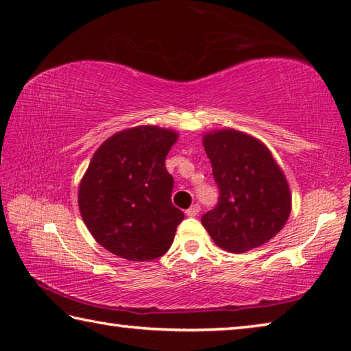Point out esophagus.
Listing matches in <instances>:
<instances>
[{"mask_svg": "<svg viewBox=\"0 0 351 351\" xmlns=\"http://www.w3.org/2000/svg\"><path fill=\"white\" fill-rule=\"evenodd\" d=\"M199 212H201V207H199V204H193L192 207H190V208H187V210H186V215H187V216H196V215L199 213Z\"/></svg>", "mask_w": 351, "mask_h": 351, "instance_id": "esophagus-1", "label": "esophagus"}]
</instances>
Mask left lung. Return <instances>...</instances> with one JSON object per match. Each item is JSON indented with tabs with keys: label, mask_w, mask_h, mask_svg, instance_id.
I'll list each match as a JSON object with an SVG mask.
<instances>
[{
	"label": "left lung",
	"mask_w": 351,
	"mask_h": 351,
	"mask_svg": "<svg viewBox=\"0 0 351 351\" xmlns=\"http://www.w3.org/2000/svg\"><path fill=\"white\" fill-rule=\"evenodd\" d=\"M204 149L219 197L201 222L216 245L244 253L271 239L289 219L291 196L269 149L230 129L204 136Z\"/></svg>",
	"instance_id": "8db88e82"
}]
</instances>
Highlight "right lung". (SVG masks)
<instances>
[{"label": "right lung", "instance_id": "right-lung-1", "mask_svg": "<svg viewBox=\"0 0 351 351\" xmlns=\"http://www.w3.org/2000/svg\"><path fill=\"white\" fill-rule=\"evenodd\" d=\"M176 139L171 130L141 125L110 136L95 152L78 204L88 232L106 250L152 261L170 248L184 219L171 204L173 176L165 169Z\"/></svg>", "mask_w": 351, "mask_h": 351}]
</instances>
